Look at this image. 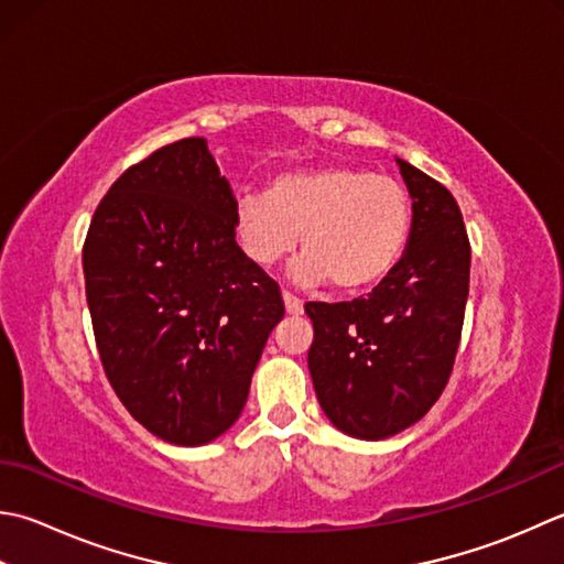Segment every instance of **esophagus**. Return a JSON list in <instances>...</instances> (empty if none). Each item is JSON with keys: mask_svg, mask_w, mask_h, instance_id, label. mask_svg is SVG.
<instances>
[{"mask_svg": "<svg viewBox=\"0 0 564 564\" xmlns=\"http://www.w3.org/2000/svg\"><path fill=\"white\" fill-rule=\"evenodd\" d=\"M283 305H285V313H289V315H301L303 313V301H297V297L291 295L289 291H283Z\"/></svg>", "mask_w": 564, "mask_h": 564, "instance_id": "esophagus-1", "label": "esophagus"}]
</instances>
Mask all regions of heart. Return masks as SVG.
Returning <instances> with one entry per match:
<instances>
[{"mask_svg":"<svg viewBox=\"0 0 564 564\" xmlns=\"http://www.w3.org/2000/svg\"><path fill=\"white\" fill-rule=\"evenodd\" d=\"M413 225L405 187L351 165L275 175L267 195H241L235 229L241 249L259 267L305 249L291 267L297 285L327 281L345 293L373 289L401 261Z\"/></svg>","mask_w":564,"mask_h":564,"instance_id":"b5f03b06","label":"heart"}]
</instances>
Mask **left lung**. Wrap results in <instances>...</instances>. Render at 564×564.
<instances>
[{
  "label": "left lung",
  "instance_id": "left-lung-1",
  "mask_svg": "<svg viewBox=\"0 0 564 564\" xmlns=\"http://www.w3.org/2000/svg\"><path fill=\"white\" fill-rule=\"evenodd\" d=\"M413 200L401 261L367 297L307 303V369L341 433L386 440L433 408L449 379L469 295V239L445 185L395 159Z\"/></svg>",
  "mask_w": 564,
  "mask_h": 564
}]
</instances>
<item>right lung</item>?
I'll use <instances>...</instances> for the list:
<instances>
[{
    "instance_id": "1",
    "label": "right lung",
    "mask_w": 564,
    "mask_h": 564,
    "mask_svg": "<svg viewBox=\"0 0 564 564\" xmlns=\"http://www.w3.org/2000/svg\"><path fill=\"white\" fill-rule=\"evenodd\" d=\"M235 193L207 141L181 139L109 187L83 249L99 359L119 401L181 447L245 411L283 301L237 245Z\"/></svg>"
}]
</instances>
